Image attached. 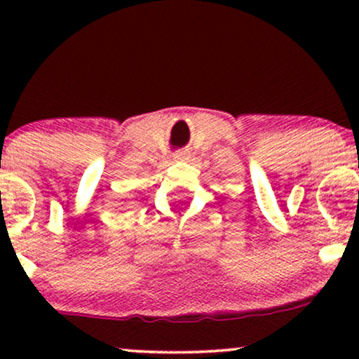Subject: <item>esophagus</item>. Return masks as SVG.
Returning a JSON list of instances; mask_svg holds the SVG:
<instances>
[{
    "mask_svg": "<svg viewBox=\"0 0 359 359\" xmlns=\"http://www.w3.org/2000/svg\"><path fill=\"white\" fill-rule=\"evenodd\" d=\"M174 158H175V160H187V158H189V151H185V150L175 151Z\"/></svg>",
    "mask_w": 359,
    "mask_h": 359,
    "instance_id": "34e87169",
    "label": "esophagus"
}]
</instances>
